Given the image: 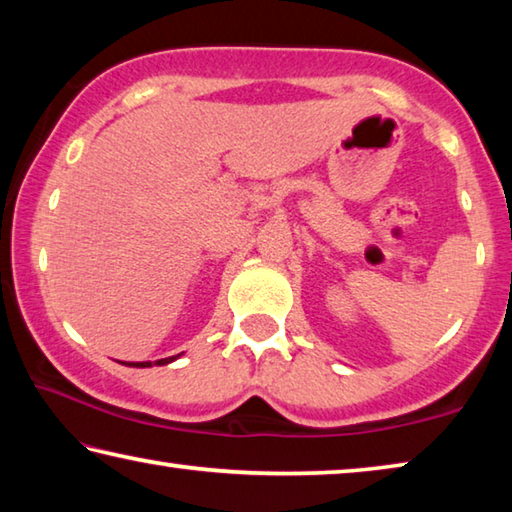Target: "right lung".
<instances>
[{
  "label": "right lung",
  "mask_w": 512,
  "mask_h": 512,
  "mask_svg": "<svg viewBox=\"0 0 512 512\" xmlns=\"http://www.w3.org/2000/svg\"><path fill=\"white\" fill-rule=\"evenodd\" d=\"M180 357V354H178ZM171 361H176V357H167V359H158L155 361V366H164V363H171ZM128 366H135V368H149V366H153L151 361H140V363H128Z\"/></svg>",
  "instance_id": "1"
}]
</instances>
